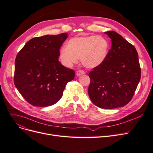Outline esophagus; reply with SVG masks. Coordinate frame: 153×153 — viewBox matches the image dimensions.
Listing matches in <instances>:
<instances>
[{"instance_id":"34e87169","label":"esophagus","mask_w":153,"mask_h":153,"mask_svg":"<svg viewBox=\"0 0 153 153\" xmlns=\"http://www.w3.org/2000/svg\"><path fill=\"white\" fill-rule=\"evenodd\" d=\"M85 74V72L83 71V70H78L77 72H76V75L77 76H80L81 75H83Z\"/></svg>"}]
</instances>
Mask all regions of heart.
<instances>
[{"instance_id":"obj_1","label":"heart","mask_w":153,"mask_h":153,"mask_svg":"<svg viewBox=\"0 0 153 153\" xmlns=\"http://www.w3.org/2000/svg\"><path fill=\"white\" fill-rule=\"evenodd\" d=\"M109 43L101 36L76 37L70 39L67 47L59 51V59L67 68H71L81 58L86 68H94L101 64L108 56Z\"/></svg>"}]
</instances>
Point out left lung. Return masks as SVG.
<instances>
[{
	"instance_id": "left-lung-1",
	"label": "left lung",
	"mask_w": 153,
	"mask_h": 153,
	"mask_svg": "<svg viewBox=\"0 0 153 153\" xmlns=\"http://www.w3.org/2000/svg\"><path fill=\"white\" fill-rule=\"evenodd\" d=\"M111 49L104 62L89 73L88 94L97 107L112 109L123 107L134 96L141 70L134 46L115 31L105 32Z\"/></svg>"
}]
</instances>
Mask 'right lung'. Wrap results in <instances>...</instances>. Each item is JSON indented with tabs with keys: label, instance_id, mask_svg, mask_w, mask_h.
Listing matches in <instances>:
<instances>
[{
	"label": "right lung",
	"instance_id": "1",
	"mask_svg": "<svg viewBox=\"0 0 153 153\" xmlns=\"http://www.w3.org/2000/svg\"><path fill=\"white\" fill-rule=\"evenodd\" d=\"M67 33L46 35L29 41L17 54L14 81L29 104L46 107L57 102L75 71L59 61V50Z\"/></svg>",
	"mask_w": 153,
	"mask_h": 153
}]
</instances>
